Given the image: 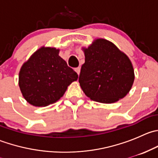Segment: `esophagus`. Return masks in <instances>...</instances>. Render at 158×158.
<instances>
[{"mask_svg":"<svg viewBox=\"0 0 158 158\" xmlns=\"http://www.w3.org/2000/svg\"><path fill=\"white\" fill-rule=\"evenodd\" d=\"M75 71H76V73H77L78 75H79V73H80V67L76 68V69H75Z\"/></svg>","mask_w":158,"mask_h":158,"instance_id":"obj_1","label":"esophagus"}]
</instances>
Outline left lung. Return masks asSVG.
<instances>
[{
  "label": "left lung",
  "mask_w": 158,
  "mask_h": 158,
  "mask_svg": "<svg viewBox=\"0 0 158 158\" xmlns=\"http://www.w3.org/2000/svg\"><path fill=\"white\" fill-rule=\"evenodd\" d=\"M82 49L85 63L81 68L79 82L86 96L106 104L124 98L135 80L128 57L105 39H97Z\"/></svg>",
  "instance_id": "1"
}]
</instances>
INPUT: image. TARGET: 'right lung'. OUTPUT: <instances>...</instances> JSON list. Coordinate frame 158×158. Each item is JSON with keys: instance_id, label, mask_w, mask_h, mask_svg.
<instances>
[{"instance_id": "add662e5", "label": "right lung", "mask_w": 158, "mask_h": 158, "mask_svg": "<svg viewBox=\"0 0 158 158\" xmlns=\"http://www.w3.org/2000/svg\"><path fill=\"white\" fill-rule=\"evenodd\" d=\"M60 49L41 47L23 63L19 86L30 105L47 106L58 101L78 74L59 56Z\"/></svg>"}]
</instances>
